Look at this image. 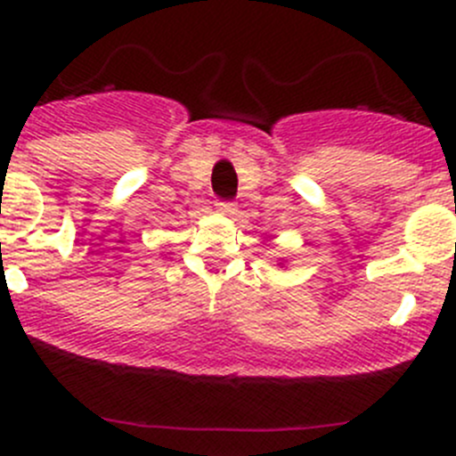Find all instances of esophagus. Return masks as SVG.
Here are the masks:
<instances>
[{
  "label": "esophagus",
  "instance_id": "esophagus-1",
  "mask_svg": "<svg viewBox=\"0 0 456 456\" xmlns=\"http://www.w3.org/2000/svg\"><path fill=\"white\" fill-rule=\"evenodd\" d=\"M218 211L223 216H229V218H232V216H236L238 207L233 205V202H218Z\"/></svg>",
  "mask_w": 456,
  "mask_h": 456
}]
</instances>
